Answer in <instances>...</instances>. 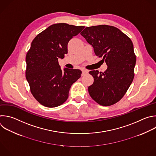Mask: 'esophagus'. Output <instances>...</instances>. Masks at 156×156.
I'll return each instance as SVG.
<instances>
[{"label": "esophagus", "mask_w": 156, "mask_h": 156, "mask_svg": "<svg viewBox=\"0 0 156 156\" xmlns=\"http://www.w3.org/2000/svg\"><path fill=\"white\" fill-rule=\"evenodd\" d=\"M81 71H82V76H83L85 74H87L88 73V70H87L86 69H81Z\"/></svg>", "instance_id": "esophagus-1"}]
</instances>
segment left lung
Returning <instances> with one entry per match:
<instances>
[{
	"label": "left lung",
	"instance_id": "left-lung-1",
	"mask_svg": "<svg viewBox=\"0 0 156 156\" xmlns=\"http://www.w3.org/2000/svg\"><path fill=\"white\" fill-rule=\"evenodd\" d=\"M81 35L108 66L103 73L89 72L94 77L88 87L89 95L100 105H112L123 97L134 78L136 56L132 41L119 29L108 25L87 27Z\"/></svg>",
	"mask_w": 156,
	"mask_h": 156
}]
</instances>
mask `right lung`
<instances>
[{"mask_svg":"<svg viewBox=\"0 0 156 156\" xmlns=\"http://www.w3.org/2000/svg\"><path fill=\"white\" fill-rule=\"evenodd\" d=\"M84 26L58 23L49 26L33 40L26 58V80L35 98L42 105L53 108L64 103L72 85L80 77L79 69L64 68L58 59L68 53L67 44Z\"/></svg>","mask_w":156,"mask_h":156,"instance_id":"right-lung-1","label":"right lung"}]
</instances>
